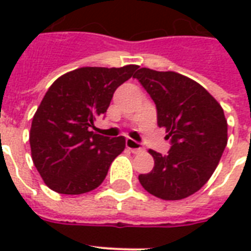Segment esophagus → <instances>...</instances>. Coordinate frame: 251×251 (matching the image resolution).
Wrapping results in <instances>:
<instances>
[{
    "mask_svg": "<svg viewBox=\"0 0 251 251\" xmlns=\"http://www.w3.org/2000/svg\"><path fill=\"white\" fill-rule=\"evenodd\" d=\"M126 147L134 153L142 152V151H143V147H142L141 143H138V142H135L134 139H130V138L126 139Z\"/></svg>",
    "mask_w": 251,
    "mask_h": 251,
    "instance_id": "1",
    "label": "esophagus"
}]
</instances>
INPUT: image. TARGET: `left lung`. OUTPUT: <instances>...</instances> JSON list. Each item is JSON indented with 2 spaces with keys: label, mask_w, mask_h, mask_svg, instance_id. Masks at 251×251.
<instances>
[{
  "label": "left lung",
  "mask_w": 251,
  "mask_h": 251,
  "mask_svg": "<svg viewBox=\"0 0 251 251\" xmlns=\"http://www.w3.org/2000/svg\"><path fill=\"white\" fill-rule=\"evenodd\" d=\"M156 104L157 125L172 147L167 155L149 150L155 165L139 175L150 194L178 201L194 194L210 179L228 142L222 105L195 80L175 72L142 68L134 75Z\"/></svg>",
  "instance_id": "8db88e82"
}]
</instances>
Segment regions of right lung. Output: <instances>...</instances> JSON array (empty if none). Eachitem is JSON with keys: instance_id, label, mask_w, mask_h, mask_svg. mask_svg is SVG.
<instances>
[{"instance_id": "1", "label": "right lung", "mask_w": 251, "mask_h": 251, "mask_svg": "<svg viewBox=\"0 0 251 251\" xmlns=\"http://www.w3.org/2000/svg\"><path fill=\"white\" fill-rule=\"evenodd\" d=\"M138 68H79L49 87L29 131L33 164L49 189L78 195L101 185L112 161L125 150V138L109 139L90 127Z\"/></svg>"}]
</instances>
